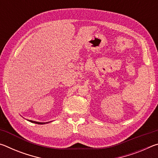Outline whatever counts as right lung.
I'll return each mask as SVG.
<instances>
[{"mask_svg":"<svg viewBox=\"0 0 158 158\" xmlns=\"http://www.w3.org/2000/svg\"><path fill=\"white\" fill-rule=\"evenodd\" d=\"M30 122H31V123H36V124H45V123H40V122H36V121H29Z\"/></svg>","mask_w":158,"mask_h":158,"instance_id":"add662e5","label":"right lung"}]
</instances>
